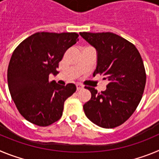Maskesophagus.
I'll use <instances>...</instances> for the list:
<instances>
[{"mask_svg": "<svg viewBox=\"0 0 159 159\" xmlns=\"http://www.w3.org/2000/svg\"><path fill=\"white\" fill-rule=\"evenodd\" d=\"M76 88H77V90H81L82 89V88H84V86H83V85H81V84H76Z\"/></svg>", "mask_w": 159, "mask_h": 159, "instance_id": "1", "label": "esophagus"}]
</instances>
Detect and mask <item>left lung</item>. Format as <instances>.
<instances>
[{
  "label": "left lung",
  "mask_w": 159,
  "mask_h": 159,
  "mask_svg": "<svg viewBox=\"0 0 159 159\" xmlns=\"http://www.w3.org/2000/svg\"><path fill=\"white\" fill-rule=\"evenodd\" d=\"M97 51V67L93 73L109 81L99 92L85 87L92 98L84 105V113L102 128L119 127L132 116L139 104L147 75L143 61L132 43L112 32H80Z\"/></svg>",
  "instance_id": "1"
}]
</instances>
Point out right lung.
<instances>
[{"label": "right lung", "instance_id": "add662e5", "mask_svg": "<svg viewBox=\"0 0 159 159\" xmlns=\"http://www.w3.org/2000/svg\"><path fill=\"white\" fill-rule=\"evenodd\" d=\"M76 32H36L12 52L8 85L17 110L26 120L40 127L58 121L66 99L76 91L74 84L60 86L48 80L67 49L79 40Z\"/></svg>", "mask_w": 159, "mask_h": 159}]
</instances>
